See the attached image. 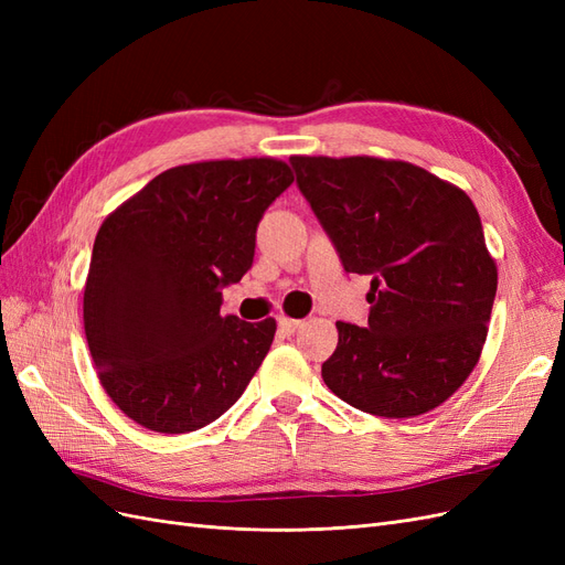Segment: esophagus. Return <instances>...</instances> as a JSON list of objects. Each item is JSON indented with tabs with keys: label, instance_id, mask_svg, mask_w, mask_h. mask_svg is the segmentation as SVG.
<instances>
[{
	"label": "esophagus",
	"instance_id": "obj_1",
	"mask_svg": "<svg viewBox=\"0 0 565 565\" xmlns=\"http://www.w3.org/2000/svg\"><path fill=\"white\" fill-rule=\"evenodd\" d=\"M301 324H303V320H292V318H285V316L278 318V328H280V332H285L287 337L295 334V332L301 328Z\"/></svg>",
	"mask_w": 565,
	"mask_h": 565
}]
</instances>
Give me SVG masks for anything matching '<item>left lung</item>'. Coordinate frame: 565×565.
<instances>
[{
  "mask_svg": "<svg viewBox=\"0 0 565 565\" xmlns=\"http://www.w3.org/2000/svg\"><path fill=\"white\" fill-rule=\"evenodd\" d=\"M347 273L372 276L365 328L337 322L322 380L377 417L446 403L481 358L498 268L473 202L401 160L289 158Z\"/></svg>",
  "mask_w": 565,
  "mask_h": 565,
  "instance_id": "obj_1",
  "label": "left lung"
}]
</instances>
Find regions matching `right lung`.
Wrapping results in <instances>:
<instances>
[{
    "label": "right lung",
    "instance_id": "right-lung-1",
    "mask_svg": "<svg viewBox=\"0 0 565 565\" xmlns=\"http://www.w3.org/2000/svg\"><path fill=\"white\" fill-rule=\"evenodd\" d=\"M292 181L273 158L181 164L98 228L84 332L100 384L136 424L198 431L243 396L276 320L224 318L221 289L252 268L256 226Z\"/></svg>",
    "mask_w": 565,
    "mask_h": 565
}]
</instances>
